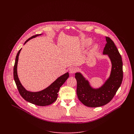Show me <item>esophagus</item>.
I'll use <instances>...</instances> for the list:
<instances>
[{"mask_svg": "<svg viewBox=\"0 0 134 134\" xmlns=\"http://www.w3.org/2000/svg\"><path fill=\"white\" fill-rule=\"evenodd\" d=\"M76 71H77V69L75 67H71L69 69V72L70 74H75Z\"/></svg>", "mask_w": 134, "mask_h": 134, "instance_id": "obj_1", "label": "esophagus"}]
</instances>
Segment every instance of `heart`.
<instances>
[{
  "instance_id": "obj_1",
  "label": "heart",
  "mask_w": 134,
  "mask_h": 134,
  "mask_svg": "<svg viewBox=\"0 0 134 134\" xmlns=\"http://www.w3.org/2000/svg\"><path fill=\"white\" fill-rule=\"evenodd\" d=\"M91 42V40H88V42H89V43H90Z\"/></svg>"
}]
</instances>
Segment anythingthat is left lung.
Here are the masks:
<instances>
[{
    "instance_id": "8db88e82",
    "label": "left lung",
    "mask_w": 134,
    "mask_h": 134,
    "mask_svg": "<svg viewBox=\"0 0 134 134\" xmlns=\"http://www.w3.org/2000/svg\"><path fill=\"white\" fill-rule=\"evenodd\" d=\"M107 43L103 54H108L112 63V70L109 79L99 88H92L80 72L75 74L77 81V95L85 105L95 108L104 105L111 101L120 87L123 79L121 56L113 41L105 36Z\"/></svg>"
}]
</instances>
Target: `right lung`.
I'll return each mask as SVG.
<instances>
[{"mask_svg":"<svg viewBox=\"0 0 134 134\" xmlns=\"http://www.w3.org/2000/svg\"><path fill=\"white\" fill-rule=\"evenodd\" d=\"M39 34H36L30 37L25 42V44L32 38L39 36ZM21 49L18 51L16 57L15 64L14 66V79L18 91L21 97L26 101L33 104L39 106L48 105L53 103L58 97V93L60 87L65 82L69 77V74L67 72L60 77L57 79L53 83L46 89L37 92H31L26 91L21 84L19 80L17 73V65L18 59V55L20 53Z\"/></svg>","mask_w":134,"mask_h":134,"instance_id":"obj_1","label":"right lung"}]
</instances>
